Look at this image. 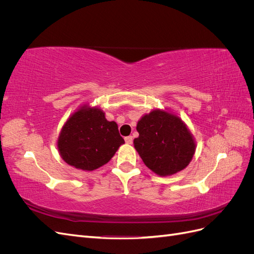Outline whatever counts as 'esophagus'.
<instances>
[{"label":"esophagus","mask_w":254,"mask_h":254,"mask_svg":"<svg viewBox=\"0 0 254 254\" xmlns=\"http://www.w3.org/2000/svg\"><path fill=\"white\" fill-rule=\"evenodd\" d=\"M132 141H133L132 136H126V137H125V142H126L127 144H132Z\"/></svg>","instance_id":"1"}]
</instances>
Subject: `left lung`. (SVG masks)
<instances>
[{
	"instance_id": "left-lung-1",
	"label": "left lung",
	"mask_w": 254,
	"mask_h": 254,
	"mask_svg": "<svg viewBox=\"0 0 254 254\" xmlns=\"http://www.w3.org/2000/svg\"><path fill=\"white\" fill-rule=\"evenodd\" d=\"M139 136L134 148L144 164L159 176H172L186 168L193 159L196 142L178 115L161 109L144 114L136 124Z\"/></svg>"
}]
</instances>
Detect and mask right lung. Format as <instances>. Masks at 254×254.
I'll return each mask as SVG.
<instances>
[{"mask_svg":"<svg viewBox=\"0 0 254 254\" xmlns=\"http://www.w3.org/2000/svg\"><path fill=\"white\" fill-rule=\"evenodd\" d=\"M124 143L117 123L107 121L98 107L84 104L61 128L57 147L65 163L91 172L108 163Z\"/></svg>","mask_w":254,"mask_h":254,"instance_id":"add662e5","label":"right lung"}]
</instances>
